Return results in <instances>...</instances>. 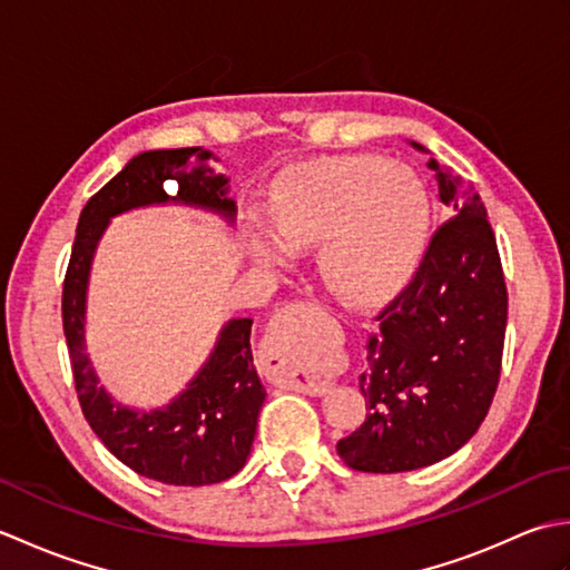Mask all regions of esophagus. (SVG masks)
<instances>
[{
    "instance_id": "34e87169",
    "label": "esophagus",
    "mask_w": 570,
    "mask_h": 570,
    "mask_svg": "<svg viewBox=\"0 0 570 570\" xmlns=\"http://www.w3.org/2000/svg\"><path fill=\"white\" fill-rule=\"evenodd\" d=\"M304 306V304H296ZM296 308H284L272 321L269 333L264 337L262 345V360L266 365V372L272 374L276 382H284L288 390L304 392L311 396H321L331 390L328 380H321L316 374H311L306 367L296 365L292 360V345H294V331H292V316Z\"/></svg>"
}]
</instances>
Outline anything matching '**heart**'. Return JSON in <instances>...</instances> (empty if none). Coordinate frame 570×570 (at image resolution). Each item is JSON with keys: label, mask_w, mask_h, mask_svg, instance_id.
I'll return each instance as SVG.
<instances>
[{"label": "heart", "mask_w": 570, "mask_h": 570, "mask_svg": "<svg viewBox=\"0 0 570 570\" xmlns=\"http://www.w3.org/2000/svg\"><path fill=\"white\" fill-rule=\"evenodd\" d=\"M426 229L429 196L416 174L377 156H335L278 180L272 229L252 225L247 247L282 269L292 252L321 245V274L335 294L377 301L414 269Z\"/></svg>", "instance_id": "heart-1"}]
</instances>
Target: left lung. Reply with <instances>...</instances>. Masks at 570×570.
Segmentation results:
<instances>
[{
  "instance_id": "1",
  "label": "left lung",
  "mask_w": 570,
  "mask_h": 570,
  "mask_svg": "<svg viewBox=\"0 0 570 570\" xmlns=\"http://www.w3.org/2000/svg\"><path fill=\"white\" fill-rule=\"evenodd\" d=\"M426 166L453 215L374 316L360 374L367 416L337 441V455L360 472H406L455 453L485 421L500 384L507 284L498 239L475 188L435 159Z\"/></svg>"
}]
</instances>
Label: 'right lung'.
<instances>
[{
	"label": "right lung",
	"mask_w": 570,
	"mask_h": 570,
	"mask_svg": "<svg viewBox=\"0 0 570 570\" xmlns=\"http://www.w3.org/2000/svg\"><path fill=\"white\" fill-rule=\"evenodd\" d=\"M210 159L203 147L144 151L95 193L80 213L63 278V333L72 382L85 421L115 458L166 485H215L247 463L266 390L252 360V318L225 325L215 353L188 390L164 411H131L112 402L82 347L85 286L92 252L110 217L149 203L184 200L235 215L225 198L227 178L196 166Z\"/></svg>",
	"instance_id": "add662e5"
}]
</instances>
